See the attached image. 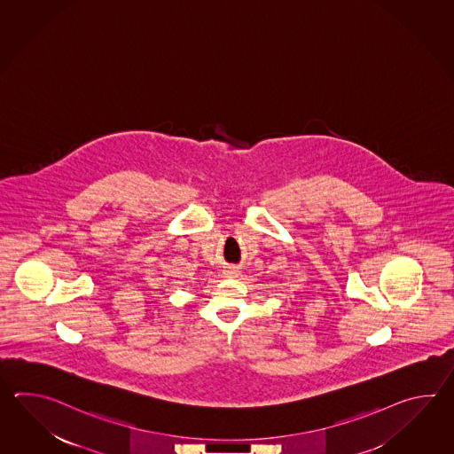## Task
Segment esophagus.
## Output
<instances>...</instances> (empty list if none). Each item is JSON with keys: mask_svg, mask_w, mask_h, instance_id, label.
<instances>
[{"mask_svg": "<svg viewBox=\"0 0 454 454\" xmlns=\"http://www.w3.org/2000/svg\"><path fill=\"white\" fill-rule=\"evenodd\" d=\"M239 272H240V270H239V268H235V266H231V268L227 270V272H225V274H227L229 278H235V276H239Z\"/></svg>", "mask_w": 454, "mask_h": 454, "instance_id": "esophagus-1", "label": "esophagus"}]
</instances>
